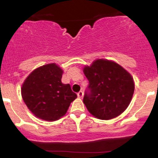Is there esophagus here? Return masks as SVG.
Wrapping results in <instances>:
<instances>
[{"label":"esophagus","mask_w":158,"mask_h":158,"mask_svg":"<svg viewBox=\"0 0 158 158\" xmlns=\"http://www.w3.org/2000/svg\"><path fill=\"white\" fill-rule=\"evenodd\" d=\"M83 94H83V92L81 91V90H80V91H79V93L77 94V96H78V97H79V98H81V97H83Z\"/></svg>","instance_id":"1"}]
</instances>
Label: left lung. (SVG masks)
<instances>
[{
    "instance_id": "8db88e82",
    "label": "left lung",
    "mask_w": 158,
    "mask_h": 158,
    "mask_svg": "<svg viewBox=\"0 0 158 158\" xmlns=\"http://www.w3.org/2000/svg\"><path fill=\"white\" fill-rule=\"evenodd\" d=\"M89 85L83 102L92 115L110 119L120 115L129 106L135 91L131 74L107 59H97L83 70Z\"/></svg>"
}]
</instances>
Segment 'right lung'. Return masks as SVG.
I'll use <instances>...</instances> for the list:
<instances>
[{"label":"right lung","instance_id":"obj_1","mask_svg":"<svg viewBox=\"0 0 158 158\" xmlns=\"http://www.w3.org/2000/svg\"><path fill=\"white\" fill-rule=\"evenodd\" d=\"M63 70L55 63L34 70L23 83V102L35 117L55 121L67 113L77 95L70 85L61 82Z\"/></svg>","mask_w":158,"mask_h":158}]
</instances>
